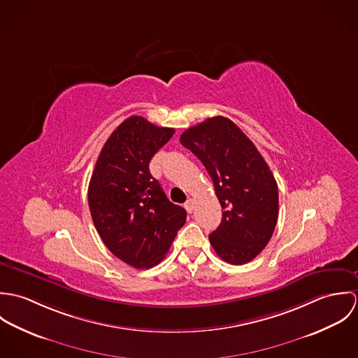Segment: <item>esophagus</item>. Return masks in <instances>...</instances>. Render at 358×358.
Returning a JSON list of instances; mask_svg holds the SVG:
<instances>
[{"instance_id": "1", "label": "esophagus", "mask_w": 358, "mask_h": 358, "mask_svg": "<svg viewBox=\"0 0 358 358\" xmlns=\"http://www.w3.org/2000/svg\"><path fill=\"white\" fill-rule=\"evenodd\" d=\"M185 208H186V210L189 212V213H192L193 212V209H194V201L190 199V200H187L186 203H185Z\"/></svg>"}]
</instances>
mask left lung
Returning a JSON list of instances; mask_svg holds the SVG:
<instances>
[{
    "label": "left lung",
    "instance_id": "left-lung-1",
    "mask_svg": "<svg viewBox=\"0 0 358 358\" xmlns=\"http://www.w3.org/2000/svg\"><path fill=\"white\" fill-rule=\"evenodd\" d=\"M180 143L199 157L223 208L209 243L230 264H244L270 241L278 217L277 182L250 138L217 115L186 129Z\"/></svg>",
    "mask_w": 358,
    "mask_h": 358
}]
</instances>
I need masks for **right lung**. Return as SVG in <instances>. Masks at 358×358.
<instances>
[{
    "label": "right lung",
    "instance_id": "obj_1",
    "mask_svg": "<svg viewBox=\"0 0 358 358\" xmlns=\"http://www.w3.org/2000/svg\"><path fill=\"white\" fill-rule=\"evenodd\" d=\"M175 134L141 115L121 122L98 157L88 187L94 224L113 255L135 268L158 264L186 222L149 171V162Z\"/></svg>",
    "mask_w": 358,
    "mask_h": 358
}]
</instances>
